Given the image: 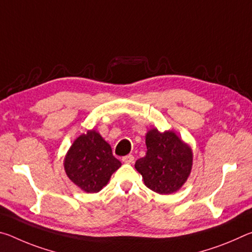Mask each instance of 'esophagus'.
Segmentation results:
<instances>
[{
    "mask_svg": "<svg viewBox=\"0 0 252 252\" xmlns=\"http://www.w3.org/2000/svg\"><path fill=\"white\" fill-rule=\"evenodd\" d=\"M122 161L125 162V163H129V164H131V163H133V162H134V157L132 156V155L125 156V157L122 158Z\"/></svg>",
    "mask_w": 252,
    "mask_h": 252,
    "instance_id": "obj_1",
    "label": "esophagus"
}]
</instances>
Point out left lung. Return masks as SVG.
Wrapping results in <instances>:
<instances>
[{"mask_svg": "<svg viewBox=\"0 0 252 252\" xmlns=\"http://www.w3.org/2000/svg\"><path fill=\"white\" fill-rule=\"evenodd\" d=\"M146 157L134 167L143 177L144 185L160 194L180 189L192 168V151L172 131L160 133L157 129L146 135Z\"/></svg>", "mask_w": 252, "mask_h": 252, "instance_id": "left-lung-1", "label": "left lung"}]
</instances>
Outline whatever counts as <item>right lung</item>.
Masks as SVG:
<instances>
[{"mask_svg":"<svg viewBox=\"0 0 252 252\" xmlns=\"http://www.w3.org/2000/svg\"><path fill=\"white\" fill-rule=\"evenodd\" d=\"M120 167L121 162L112 155L110 144L94 130L80 135L64 160L67 177L88 193L99 192Z\"/></svg>","mask_w":252,"mask_h":252,"instance_id":"add662e5","label":"right lung"}]
</instances>
